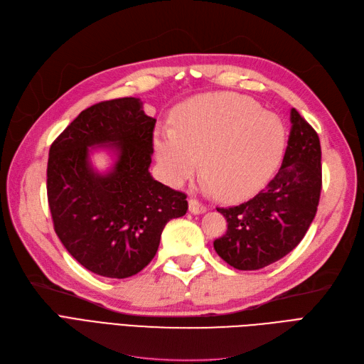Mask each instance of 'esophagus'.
Masks as SVG:
<instances>
[{
    "instance_id": "34e87169",
    "label": "esophagus",
    "mask_w": 364,
    "mask_h": 364,
    "mask_svg": "<svg viewBox=\"0 0 364 364\" xmlns=\"http://www.w3.org/2000/svg\"><path fill=\"white\" fill-rule=\"evenodd\" d=\"M190 211L193 213V214H203V213H206V206L203 205V203H200L199 200H196V199H190Z\"/></svg>"
}]
</instances>
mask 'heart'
<instances>
[{
  "label": "heart",
  "mask_w": 364,
  "mask_h": 364,
  "mask_svg": "<svg viewBox=\"0 0 364 364\" xmlns=\"http://www.w3.org/2000/svg\"><path fill=\"white\" fill-rule=\"evenodd\" d=\"M284 147L279 118L235 94L193 98L179 109L176 129H161L155 135L165 181L178 185L190 178L200 158L206 186L226 200L259 191L277 171Z\"/></svg>",
  "instance_id": "b5f03b06"
}]
</instances>
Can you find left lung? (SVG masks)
Returning <instances> with one entry per match:
<instances>
[{"mask_svg":"<svg viewBox=\"0 0 364 364\" xmlns=\"http://www.w3.org/2000/svg\"><path fill=\"white\" fill-rule=\"evenodd\" d=\"M291 130L277 176L253 199L217 208L228 222L214 241L218 257L238 270H258L284 258L305 237L322 190V151L316 130L293 107Z\"/></svg>","mask_w":364,"mask_h":364,"instance_id":"obj_1","label":"left lung"}]
</instances>
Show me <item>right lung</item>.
Returning a JSON list of instances; mask_svg holds the SVG:
<instances>
[{
	"label": "right lung",
	"mask_w": 364,
	"mask_h": 364,
	"mask_svg": "<svg viewBox=\"0 0 364 364\" xmlns=\"http://www.w3.org/2000/svg\"><path fill=\"white\" fill-rule=\"evenodd\" d=\"M139 98L85 109L50 147L47 194L54 230L82 266L100 277H134L156 255L171 218L188 211L186 194L151 178L153 129ZM107 146L116 162L95 172L90 149Z\"/></svg>",
	"instance_id": "add662e5"
}]
</instances>
